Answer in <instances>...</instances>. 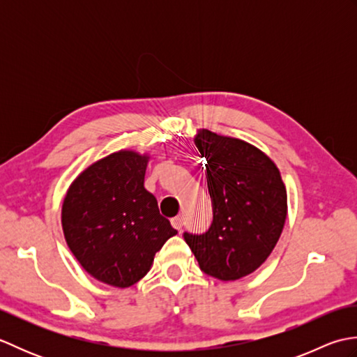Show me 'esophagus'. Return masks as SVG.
Instances as JSON below:
<instances>
[{
  "mask_svg": "<svg viewBox=\"0 0 357 357\" xmlns=\"http://www.w3.org/2000/svg\"><path fill=\"white\" fill-rule=\"evenodd\" d=\"M172 225L174 227V229H176L178 231H181L183 230V225H184V222H183V218L181 216H176V218H172Z\"/></svg>",
  "mask_w": 357,
  "mask_h": 357,
  "instance_id": "34e87169",
  "label": "esophagus"
}]
</instances>
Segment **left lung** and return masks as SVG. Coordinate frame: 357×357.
<instances>
[{"label":"left lung","mask_w":357,"mask_h":357,"mask_svg":"<svg viewBox=\"0 0 357 357\" xmlns=\"http://www.w3.org/2000/svg\"><path fill=\"white\" fill-rule=\"evenodd\" d=\"M206 158L213 221L206 233L184 231L199 268L236 280L267 259L282 233L287 190L275 162L250 144L202 130L195 138Z\"/></svg>","instance_id":"left-lung-1"}]
</instances>
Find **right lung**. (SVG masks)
<instances>
[{
    "label": "right lung",
    "mask_w": 357,
    "mask_h": 357,
    "mask_svg": "<svg viewBox=\"0 0 357 357\" xmlns=\"http://www.w3.org/2000/svg\"><path fill=\"white\" fill-rule=\"evenodd\" d=\"M147 156L118 151L73 181L63 202V230L75 257L95 279L126 288L178 231L144 188Z\"/></svg>",
    "instance_id": "add662e5"
}]
</instances>
